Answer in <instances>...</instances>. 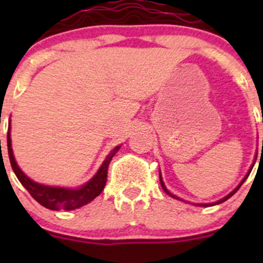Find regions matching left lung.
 <instances>
[{"mask_svg": "<svg viewBox=\"0 0 263 263\" xmlns=\"http://www.w3.org/2000/svg\"><path fill=\"white\" fill-rule=\"evenodd\" d=\"M262 146H263V141H262ZM251 171H252V169H251ZM251 171H249V173H251ZM249 173H248V174H247V176L245 177V179H243V181H242V183H240V184H239V185H238V187H237V188H235V190H234V191H233V192H232V193H229V195H228V196H227V197L221 198V200H220V201H217V202H215V203H213V205H216V203H221V202H224V201H227V200H228V198H230V197H232V196H233V195H234V193H235V192H237V191H238V190H239V187H240V185H242V184H243V183H245V181H246V179H247V177H248V176H249ZM159 177H160V184H161V187H163V190H164V191H165V193H166V195H169V196H171V197H173V198H177V200H181V198H178V197H177V196H174V195H173V193H171V192H169V191H168V190H166L165 184H164L163 179H161V176H160V173H159ZM181 201H182V200H181ZM200 206H208V205H200Z\"/></svg>", "mask_w": 263, "mask_h": 263, "instance_id": "8db88e82", "label": "left lung"}]
</instances>
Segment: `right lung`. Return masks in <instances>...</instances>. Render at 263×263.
<instances>
[{"label": "right lung", "mask_w": 263, "mask_h": 263, "mask_svg": "<svg viewBox=\"0 0 263 263\" xmlns=\"http://www.w3.org/2000/svg\"><path fill=\"white\" fill-rule=\"evenodd\" d=\"M7 150H9V158L10 163H11L12 171L16 174L17 179L20 181L21 184L25 187V190L30 193L31 197L41 203L44 208L49 209V210H75V209L81 208V206L86 205L90 201L94 200L97 196L102 193L104 190L105 183H107V174H108V165H109L110 160L115 156V154L119 150V146L113 148L104 160L103 165L95 174L94 178L90 179L85 185H82L79 190H67V188H60V187H49V185L38 184V183L33 182L29 179L20 168L17 166L16 161H15L14 154H12L11 148V137H10V129L7 132Z\"/></svg>", "instance_id": "right-lung-1"}]
</instances>
